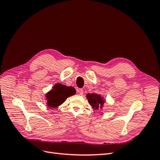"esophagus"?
I'll list each match as a JSON object with an SVG mask.
<instances>
[{
  "label": "esophagus",
  "mask_w": 160,
  "mask_h": 160,
  "mask_svg": "<svg viewBox=\"0 0 160 160\" xmlns=\"http://www.w3.org/2000/svg\"><path fill=\"white\" fill-rule=\"evenodd\" d=\"M77 91L79 95H83V89H78Z\"/></svg>",
  "instance_id": "esophagus-1"
}]
</instances>
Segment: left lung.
<instances>
[{"label":"left lung","instance_id":"1","mask_svg":"<svg viewBox=\"0 0 160 160\" xmlns=\"http://www.w3.org/2000/svg\"><path fill=\"white\" fill-rule=\"evenodd\" d=\"M87 98L88 99L89 103L93 109L98 110L103 108L105 101L101 98V95L95 93H88L87 94Z\"/></svg>","mask_w":160,"mask_h":160}]
</instances>
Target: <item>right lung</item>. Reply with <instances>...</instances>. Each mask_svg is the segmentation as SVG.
<instances>
[{"label":"right lung","instance_id":"right-lung-1","mask_svg":"<svg viewBox=\"0 0 160 160\" xmlns=\"http://www.w3.org/2000/svg\"><path fill=\"white\" fill-rule=\"evenodd\" d=\"M72 87H67L61 84H56L53 89L46 95L47 105L50 108H57L61 105L69 97L75 94Z\"/></svg>","mask_w":160,"mask_h":160}]
</instances>
